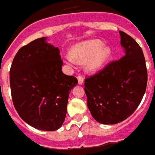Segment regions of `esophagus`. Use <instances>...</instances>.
<instances>
[{
    "label": "esophagus",
    "instance_id": "1",
    "mask_svg": "<svg viewBox=\"0 0 155 155\" xmlns=\"http://www.w3.org/2000/svg\"><path fill=\"white\" fill-rule=\"evenodd\" d=\"M78 84H82L84 82V78H83L82 75H78Z\"/></svg>",
    "mask_w": 155,
    "mask_h": 155
}]
</instances>
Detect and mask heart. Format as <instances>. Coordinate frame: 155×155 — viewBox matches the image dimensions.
Instances as JSON below:
<instances>
[{"mask_svg": "<svg viewBox=\"0 0 155 155\" xmlns=\"http://www.w3.org/2000/svg\"><path fill=\"white\" fill-rule=\"evenodd\" d=\"M104 43L99 40H92L78 44L71 50V56L68 55L66 60L70 64L75 62L84 63L87 62L88 71H96L101 67L110 56L111 50L109 47H103Z\"/></svg>", "mask_w": 155, "mask_h": 155, "instance_id": "1", "label": "heart"}]
</instances>
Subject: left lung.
Masks as SVG:
<instances>
[{
	"instance_id": "obj_1",
	"label": "left lung",
	"mask_w": 155,
	"mask_h": 155,
	"mask_svg": "<svg viewBox=\"0 0 155 155\" xmlns=\"http://www.w3.org/2000/svg\"><path fill=\"white\" fill-rule=\"evenodd\" d=\"M125 54L84 80L88 107L96 121L113 125L127 119L145 93L147 70L142 48L132 37L119 31Z\"/></svg>"
}]
</instances>
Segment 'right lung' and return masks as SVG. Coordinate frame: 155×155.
Masks as SVG:
<instances>
[{"mask_svg":"<svg viewBox=\"0 0 155 155\" xmlns=\"http://www.w3.org/2000/svg\"><path fill=\"white\" fill-rule=\"evenodd\" d=\"M34 40L15 55L10 68L12 99L21 118L35 129L55 131L63 125L71 88L78 79L62 71L58 48Z\"/></svg>","mask_w":155,"mask_h":155,"instance_id":"obj_1","label":"right lung"}]
</instances>
